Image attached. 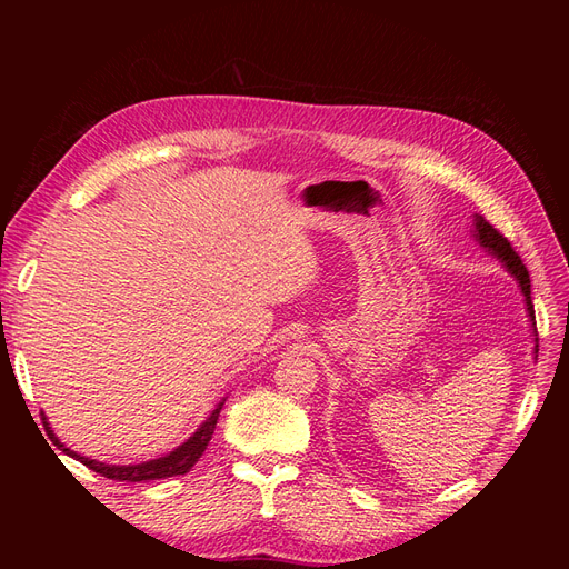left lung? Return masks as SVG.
<instances>
[{
	"mask_svg": "<svg viewBox=\"0 0 569 569\" xmlns=\"http://www.w3.org/2000/svg\"><path fill=\"white\" fill-rule=\"evenodd\" d=\"M475 228H477V234H475V237L479 239V244L487 247L493 256L501 258V261L506 263V268L510 270V274H515V278H518V282H520V287H522V295H525V299H527V311H529L531 325H537V322H533V303H531L529 272H527V268H525V263H522V258L518 256V251L512 249V244L508 242V237H503L501 232H498L487 218L477 216V218H475ZM537 353H539V339H537Z\"/></svg>",
	"mask_w": 569,
	"mask_h": 569,
	"instance_id": "left-lung-1",
	"label": "left lung"
}]
</instances>
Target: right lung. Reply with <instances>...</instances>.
<instances>
[{
	"label": "right lung",
	"instance_id": "right-lung-1",
	"mask_svg": "<svg viewBox=\"0 0 569 569\" xmlns=\"http://www.w3.org/2000/svg\"><path fill=\"white\" fill-rule=\"evenodd\" d=\"M220 408H222V403H218V408L211 412L209 418H206V422L182 446H178L176 451H170L168 456L157 458V460L140 462V465H107V462H99V460H90V458H84V456H80L71 449H66V446L54 435H51L49 427H47V432L51 435V439H54V443L66 456H71V458L80 460L82 465H88L90 470H94L101 477H109V479H116V481H151V479L178 477V475H184V472L194 468V462L201 458V453L206 451V446H209V441L213 437ZM42 420H47V418H42Z\"/></svg>",
	"mask_w": 569,
	"mask_h": 569
}]
</instances>
